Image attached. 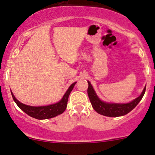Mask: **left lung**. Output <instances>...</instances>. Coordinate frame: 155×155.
Returning <instances> with one entry per match:
<instances>
[{"instance_id": "obj_1", "label": "left lung", "mask_w": 155, "mask_h": 155, "mask_svg": "<svg viewBox=\"0 0 155 155\" xmlns=\"http://www.w3.org/2000/svg\"><path fill=\"white\" fill-rule=\"evenodd\" d=\"M88 82L87 94H88L89 99H90L93 108L99 114L104 115V116L106 117H117L127 114L129 113L131 110H133L137 105V104L142 99L143 95H144L145 92H146V87H145L143 89L142 94H140V96L138 97L137 98L134 99L133 101H131L129 103H107V102H102V101H101L98 98L90 82Z\"/></svg>"}]
</instances>
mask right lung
<instances>
[{
    "label": "right lung",
    "mask_w": 155,
    "mask_h": 155,
    "mask_svg": "<svg viewBox=\"0 0 155 155\" xmlns=\"http://www.w3.org/2000/svg\"><path fill=\"white\" fill-rule=\"evenodd\" d=\"M75 84H76V82L73 83L70 86L68 90L64 94V97H62V99L59 102L56 104H53V105H47V106L34 107L24 105V104L21 103V102H20L16 99L12 92H11V94H12V97L14 99L15 102L27 114L33 117V118L38 119V120H46V119L53 118V117L58 116V115L61 114L64 111L67 107V105H68V97H69L70 94L72 91Z\"/></svg>",
    "instance_id": "1"
}]
</instances>
